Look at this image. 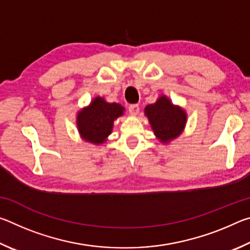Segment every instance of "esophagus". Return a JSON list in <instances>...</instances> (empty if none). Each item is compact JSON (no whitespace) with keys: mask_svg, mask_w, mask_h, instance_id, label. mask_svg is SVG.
<instances>
[{"mask_svg":"<svg viewBox=\"0 0 250 250\" xmlns=\"http://www.w3.org/2000/svg\"><path fill=\"white\" fill-rule=\"evenodd\" d=\"M139 111H140V107H139V104H130L129 105V112L132 116H137Z\"/></svg>","mask_w":250,"mask_h":250,"instance_id":"1","label":"esophagus"}]
</instances>
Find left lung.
<instances>
[{
  "instance_id": "8db88e82",
  "label": "left lung",
  "mask_w": 250,
  "mask_h": 250,
  "mask_svg": "<svg viewBox=\"0 0 250 250\" xmlns=\"http://www.w3.org/2000/svg\"><path fill=\"white\" fill-rule=\"evenodd\" d=\"M146 115L155 135L162 142L175 139L184 129L186 121L184 110L174 107L164 96L160 97L155 104L146 105Z\"/></svg>"
}]
</instances>
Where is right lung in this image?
I'll return each mask as SVG.
<instances>
[{"instance_id": "right-lung-1", "label": "right lung", "mask_w": 250, "mask_h": 250, "mask_svg": "<svg viewBox=\"0 0 250 250\" xmlns=\"http://www.w3.org/2000/svg\"><path fill=\"white\" fill-rule=\"evenodd\" d=\"M124 107L118 104H108L97 97L88 108L78 113L77 125L84 140L91 143L104 142L111 133L113 121L124 113Z\"/></svg>"}]
</instances>
